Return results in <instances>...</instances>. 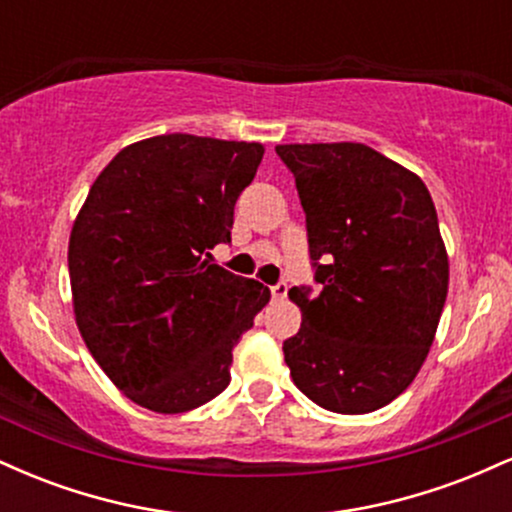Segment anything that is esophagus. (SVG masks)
Returning <instances> with one entry per match:
<instances>
[{
	"label": "esophagus",
	"instance_id": "34e87169",
	"mask_svg": "<svg viewBox=\"0 0 512 512\" xmlns=\"http://www.w3.org/2000/svg\"><path fill=\"white\" fill-rule=\"evenodd\" d=\"M286 293H289V286H286L284 281H281V284L272 286V296H274V301H284Z\"/></svg>",
	"mask_w": 512,
	"mask_h": 512
}]
</instances>
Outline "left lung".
Masks as SVG:
<instances>
[{
    "label": "left lung",
    "instance_id": "left-lung-1",
    "mask_svg": "<svg viewBox=\"0 0 512 512\" xmlns=\"http://www.w3.org/2000/svg\"><path fill=\"white\" fill-rule=\"evenodd\" d=\"M276 154L296 178L322 286L289 291L303 322L286 366L322 409L368 414L407 390L436 337L450 279L436 207L419 175L366 144Z\"/></svg>",
    "mask_w": 512,
    "mask_h": 512
}]
</instances>
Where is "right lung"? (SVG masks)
Listing matches in <instances>:
<instances>
[{"label": "right lung", "mask_w": 512, "mask_h": 512, "mask_svg": "<svg viewBox=\"0 0 512 512\" xmlns=\"http://www.w3.org/2000/svg\"><path fill=\"white\" fill-rule=\"evenodd\" d=\"M260 142L161 134L101 170L69 236L74 320L122 395L158 414L231 383L233 346L272 293L202 260L228 243Z\"/></svg>", "instance_id": "right-lung-1"}]
</instances>
